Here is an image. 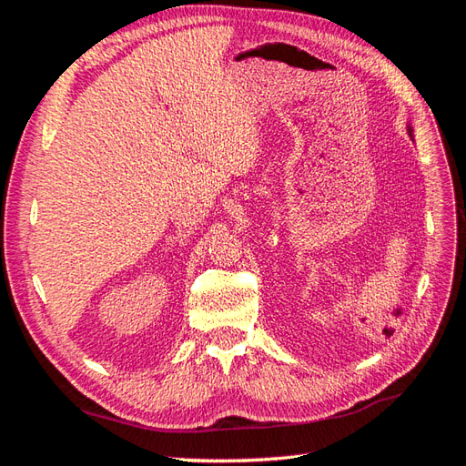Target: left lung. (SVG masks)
<instances>
[{
    "label": "left lung",
    "instance_id": "8db88e82",
    "mask_svg": "<svg viewBox=\"0 0 466 466\" xmlns=\"http://www.w3.org/2000/svg\"><path fill=\"white\" fill-rule=\"evenodd\" d=\"M408 136H410L412 142H414V132H412V126L410 124H408Z\"/></svg>",
    "mask_w": 466,
    "mask_h": 466
}]
</instances>
